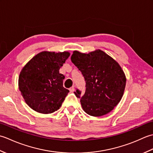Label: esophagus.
I'll return each instance as SVG.
<instances>
[{"label": "esophagus", "instance_id": "esophagus-1", "mask_svg": "<svg viewBox=\"0 0 153 153\" xmlns=\"http://www.w3.org/2000/svg\"><path fill=\"white\" fill-rule=\"evenodd\" d=\"M74 90H75L74 86H72V87H70V92H74Z\"/></svg>", "mask_w": 153, "mask_h": 153}]
</instances>
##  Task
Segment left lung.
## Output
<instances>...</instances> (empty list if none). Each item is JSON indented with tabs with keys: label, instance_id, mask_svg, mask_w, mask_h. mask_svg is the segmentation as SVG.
Segmentation results:
<instances>
[{
	"label": "left lung",
	"instance_id": "8db88e82",
	"mask_svg": "<svg viewBox=\"0 0 153 153\" xmlns=\"http://www.w3.org/2000/svg\"><path fill=\"white\" fill-rule=\"evenodd\" d=\"M71 60L82 71L86 83L82 97L78 89L74 92L81 99L84 111L95 117L111 112L121 100L126 83L125 74L119 64L100 49L88 54L74 51Z\"/></svg>",
	"mask_w": 153,
	"mask_h": 153
}]
</instances>
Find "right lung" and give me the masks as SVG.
Masks as SVG:
<instances>
[{"label": "right lung", "instance_id": "1", "mask_svg": "<svg viewBox=\"0 0 153 153\" xmlns=\"http://www.w3.org/2000/svg\"><path fill=\"white\" fill-rule=\"evenodd\" d=\"M70 55L68 51H43L22 68L19 89L25 102L35 111L51 114L62 106L69 90L63 87L65 77L59 70Z\"/></svg>", "mask_w": 153, "mask_h": 153}]
</instances>
